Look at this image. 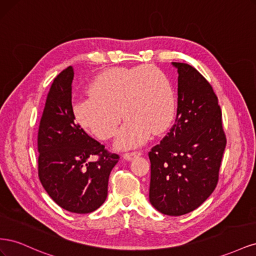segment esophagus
I'll list each match as a JSON object with an SVG mask.
<instances>
[{
    "label": "esophagus",
    "mask_w": 256,
    "mask_h": 256,
    "mask_svg": "<svg viewBox=\"0 0 256 256\" xmlns=\"http://www.w3.org/2000/svg\"><path fill=\"white\" fill-rule=\"evenodd\" d=\"M142 154V152H126V154H124V159H126V160H132L134 158H136V157H138V156H141Z\"/></svg>",
    "instance_id": "esophagus-1"
}]
</instances>
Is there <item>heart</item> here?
Instances as JSON below:
<instances>
[{"instance_id":"b5f03b06","label":"heart","mask_w":256,"mask_h":256,"mask_svg":"<svg viewBox=\"0 0 256 256\" xmlns=\"http://www.w3.org/2000/svg\"><path fill=\"white\" fill-rule=\"evenodd\" d=\"M88 96L74 100V120L99 140L112 138L126 120L115 141L118 150L142 145L152 132H164L175 118L177 102L168 76L154 65L110 68L88 84Z\"/></svg>"}]
</instances>
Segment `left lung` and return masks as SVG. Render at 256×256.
Instances as JSON below:
<instances>
[{
	"mask_svg": "<svg viewBox=\"0 0 256 256\" xmlns=\"http://www.w3.org/2000/svg\"><path fill=\"white\" fill-rule=\"evenodd\" d=\"M172 64L178 72L177 114L170 132L148 152L150 202L162 214L182 216L214 192L226 138L212 85L194 67Z\"/></svg>",
	"mask_w": 256,
	"mask_h": 256,
	"instance_id": "obj_1",
	"label": "left lung"
}]
</instances>
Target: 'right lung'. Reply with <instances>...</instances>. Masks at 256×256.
<instances>
[{
    "label": "right lung",
    "mask_w": 256,
    "mask_h": 256,
    "mask_svg": "<svg viewBox=\"0 0 256 256\" xmlns=\"http://www.w3.org/2000/svg\"><path fill=\"white\" fill-rule=\"evenodd\" d=\"M74 68L53 80L38 129V176L50 198L65 210L88 214L102 206L118 154L108 152L76 124L72 111ZM97 156L96 162L89 159Z\"/></svg>",
    "instance_id": "1"
}]
</instances>
